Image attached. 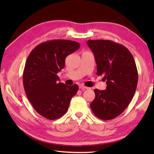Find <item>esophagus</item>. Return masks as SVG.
Masks as SVG:
<instances>
[{
	"instance_id": "esophagus-1",
	"label": "esophagus",
	"mask_w": 154,
	"mask_h": 154,
	"mask_svg": "<svg viewBox=\"0 0 154 154\" xmlns=\"http://www.w3.org/2000/svg\"><path fill=\"white\" fill-rule=\"evenodd\" d=\"M79 89H81V90L83 91V90L90 89V88H88V87L85 86V85H79Z\"/></svg>"
}]
</instances>
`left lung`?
<instances>
[{
    "instance_id": "1",
    "label": "left lung",
    "mask_w": 154,
    "mask_h": 154,
    "mask_svg": "<svg viewBox=\"0 0 154 154\" xmlns=\"http://www.w3.org/2000/svg\"><path fill=\"white\" fill-rule=\"evenodd\" d=\"M94 55L97 75H103L105 90H94L95 98L90 104L94 114L103 120L119 116L134 95L138 71L133 56L126 47L109 40H88Z\"/></svg>"
}]
</instances>
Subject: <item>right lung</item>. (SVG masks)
Listing matches in <instances>:
<instances>
[{
    "label": "right lung",
    "instance_id": "add662e5",
    "mask_svg": "<svg viewBox=\"0 0 154 154\" xmlns=\"http://www.w3.org/2000/svg\"><path fill=\"white\" fill-rule=\"evenodd\" d=\"M76 41L56 39L36 46L26 60L23 72L26 94L41 116L54 120L66 113L78 85L59 83L57 73L64 69L65 58L79 48Z\"/></svg>",
    "mask_w": 154,
    "mask_h": 154
}]
</instances>
